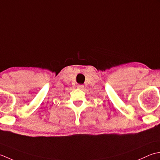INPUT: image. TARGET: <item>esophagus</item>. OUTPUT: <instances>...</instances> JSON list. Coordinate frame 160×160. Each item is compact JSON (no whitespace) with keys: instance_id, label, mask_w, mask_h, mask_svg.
<instances>
[{"instance_id":"obj_1","label":"esophagus","mask_w":160,"mask_h":160,"mask_svg":"<svg viewBox=\"0 0 160 160\" xmlns=\"http://www.w3.org/2000/svg\"><path fill=\"white\" fill-rule=\"evenodd\" d=\"M77 88L79 89H83V88H84V86L83 85H78Z\"/></svg>"}]
</instances>
